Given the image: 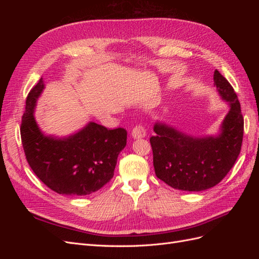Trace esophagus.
Masks as SVG:
<instances>
[{"instance_id": "34e87169", "label": "esophagus", "mask_w": 259, "mask_h": 259, "mask_svg": "<svg viewBox=\"0 0 259 259\" xmlns=\"http://www.w3.org/2000/svg\"><path fill=\"white\" fill-rule=\"evenodd\" d=\"M146 136V130L142 125H138V126H135L132 131V137L133 138H143Z\"/></svg>"}]
</instances>
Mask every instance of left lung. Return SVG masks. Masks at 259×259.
Wrapping results in <instances>:
<instances>
[{"mask_svg":"<svg viewBox=\"0 0 259 259\" xmlns=\"http://www.w3.org/2000/svg\"><path fill=\"white\" fill-rule=\"evenodd\" d=\"M214 86L230 107L217 135L193 137L159 121L153 126L150 144L155 175L174 189H209L222 182L240 154L244 120L238 96L217 70Z\"/></svg>","mask_w":259,"mask_h":259,"instance_id":"8db88e82","label":"left lung"}]
</instances>
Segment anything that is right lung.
Returning a JSON list of instances; mask_svg holds the SVG:
<instances>
[{
  "instance_id": "add662e5",
  "label": "right lung",
  "mask_w": 259,
  "mask_h": 259,
  "mask_svg": "<svg viewBox=\"0 0 259 259\" xmlns=\"http://www.w3.org/2000/svg\"><path fill=\"white\" fill-rule=\"evenodd\" d=\"M44 88L41 77L28 94L20 126L30 167L42 183L59 194L80 197L99 190L113 177L117 156L126 146L127 132L90 122L67 137L45 135L33 115Z\"/></svg>"
}]
</instances>
